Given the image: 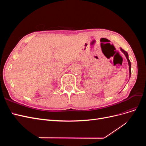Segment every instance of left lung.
I'll use <instances>...</instances> for the list:
<instances>
[{"label": "left lung", "instance_id": "8db88e82", "mask_svg": "<svg viewBox=\"0 0 146 146\" xmlns=\"http://www.w3.org/2000/svg\"><path fill=\"white\" fill-rule=\"evenodd\" d=\"M121 50L123 53V54H124V55H125V56H126V58H127V61H128V63H129V72H130V76H131V63H130V60H129V55H128V53L126 52V51H125L123 49H122V48H121Z\"/></svg>", "mask_w": 146, "mask_h": 146}]
</instances>
